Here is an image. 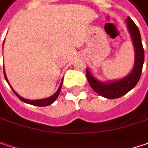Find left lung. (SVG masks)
I'll list each match as a JSON object with an SVG mask.
<instances>
[{
	"label": "left lung",
	"mask_w": 148,
	"mask_h": 148,
	"mask_svg": "<svg viewBox=\"0 0 148 148\" xmlns=\"http://www.w3.org/2000/svg\"><path fill=\"white\" fill-rule=\"evenodd\" d=\"M126 24L131 34L135 49V62L132 71L122 79L111 81L107 82H100L94 77L88 69H87V79L90 86L97 93L106 99H118L127 93L135 88L141 77L144 63V49H143L140 31L131 17H127Z\"/></svg>",
	"instance_id": "1"
}]
</instances>
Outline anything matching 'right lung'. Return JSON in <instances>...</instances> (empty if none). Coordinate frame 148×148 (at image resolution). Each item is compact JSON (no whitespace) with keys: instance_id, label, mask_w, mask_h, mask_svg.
<instances>
[{"instance_id":"right-lung-1","label":"right lung","mask_w":148,"mask_h":148,"mask_svg":"<svg viewBox=\"0 0 148 148\" xmlns=\"http://www.w3.org/2000/svg\"><path fill=\"white\" fill-rule=\"evenodd\" d=\"M3 44H4V43H3ZM3 71H4V76H5V81L7 82V83H8V84H9V86L11 87V85H10V83H9V82H8V80H7V77H6V75H5L4 66H3ZM62 83H63V80L61 81L60 85V87H59V88L57 89V91H56V92L52 96H50V97H49V98H46V99H36V100H29V99H24V98L21 97L19 94H17L12 87H11V88L12 89L13 92L16 94V97H17V98H18V99H19L21 101H23V102H24V103H28V104H32V105H35V106H39V107H45V106H48V105H49V104L53 103L56 101V99L58 98L59 94H60V89H61V87H62Z\"/></svg>"}]
</instances>
